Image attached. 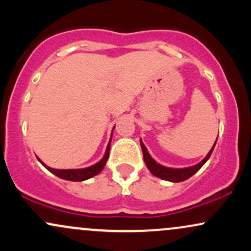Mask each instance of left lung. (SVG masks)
Masks as SVG:
<instances>
[{"label": "left lung", "mask_w": 251, "mask_h": 251, "mask_svg": "<svg viewBox=\"0 0 251 251\" xmlns=\"http://www.w3.org/2000/svg\"><path fill=\"white\" fill-rule=\"evenodd\" d=\"M216 142H217V139H216ZM216 142L214 144V146H212V149L209 151V153L206 154V157L204 158L201 162L196 164L194 166H189V168H183V169L168 168V166H164L162 164L155 162L153 158L151 157V154L149 153L148 149H146V146L144 145L142 139H140V146H142V150H143L144 162H145L146 166H148V169L150 170V172H151L152 175L155 176V177L160 178V179L172 181V183H179V181L189 179L191 176H194L196 172H197L198 170H200L201 166L206 163V160L209 159L210 155L212 153V151H214Z\"/></svg>", "instance_id": "left-lung-1"}]
</instances>
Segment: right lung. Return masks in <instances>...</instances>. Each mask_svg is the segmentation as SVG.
<instances>
[{
    "label": "right lung",
    "mask_w": 251,
    "mask_h": 251,
    "mask_svg": "<svg viewBox=\"0 0 251 251\" xmlns=\"http://www.w3.org/2000/svg\"><path fill=\"white\" fill-rule=\"evenodd\" d=\"M114 127H116V126H114ZM113 129H112V133H113ZM111 140H112V137L107 144L106 152L105 154H103V157L101 158V160H99V162L94 164V165L88 166V168H85V169H53V168H50L48 165H46L40 158H37V159H39V162L41 163L42 165L48 170V171L51 172L53 175H55L56 177L61 178V179L71 180V181H83L86 179H89V178L94 177V176H97L98 174H100V172L102 171V169L105 168L106 162H107L108 155H109Z\"/></svg>",
    "instance_id": "obj_1"
}]
</instances>
